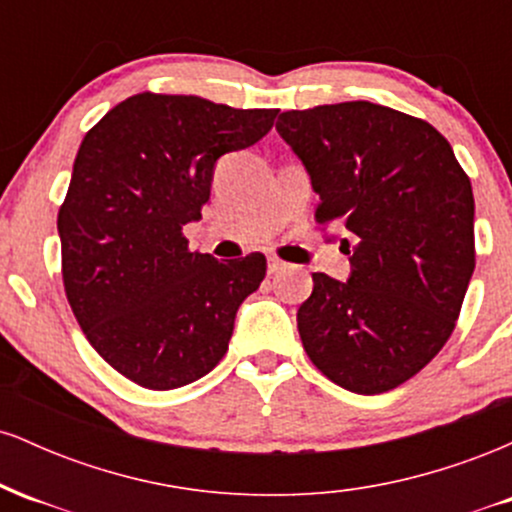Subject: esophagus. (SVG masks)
Instances as JSON below:
<instances>
[{
    "label": "esophagus",
    "instance_id": "obj_1",
    "mask_svg": "<svg viewBox=\"0 0 512 512\" xmlns=\"http://www.w3.org/2000/svg\"><path fill=\"white\" fill-rule=\"evenodd\" d=\"M267 264H269V274H279V272H284L286 267H289V264H286L284 260H279L276 255H269Z\"/></svg>",
    "mask_w": 512,
    "mask_h": 512
}]
</instances>
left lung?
Wrapping results in <instances>:
<instances>
[{"mask_svg": "<svg viewBox=\"0 0 512 512\" xmlns=\"http://www.w3.org/2000/svg\"><path fill=\"white\" fill-rule=\"evenodd\" d=\"M276 132L320 195L315 221L349 231V281L313 274L298 308L305 354L344 390H395L460 317L477 264L469 175L436 127L378 103L289 110Z\"/></svg>", "mask_w": 512, "mask_h": 512, "instance_id": "left-lung-1", "label": "left lung"}]
</instances>
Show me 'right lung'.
Masks as SVG:
<instances>
[{"label":"right lung","instance_id":"add662e5","mask_svg":"<svg viewBox=\"0 0 512 512\" xmlns=\"http://www.w3.org/2000/svg\"><path fill=\"white\" fill-rule=\"evenodd\" d=\"M276 113L144 91L86 132L57 214L64 293L98 356L132 383H195L228 351L267 260L192 252L182 228L202 219L216 161L260 142Z\"/></svg>","mask_w":512,"mask_h":512}]
</instances>
